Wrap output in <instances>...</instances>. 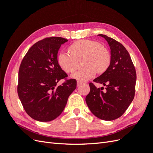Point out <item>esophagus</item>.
Instances as JSON below:
<instances>
[{
    "label": "esophagus",
    "mask_w": 153,
    "mask_h": 153,
    "mask_svg": "<svg viewBox=\"0 0 153 153\" xmlns=\"http://www.w3.org/2000/svg\"><path fill=\"white\" fill-rule=\"evenodd\" d=\"M82 82H81V81H79V80H78L77 81V86L78 87V86H80V85H81L82 84Z\"/></svg>",
    "instance_id": "1"
}]
</instances>
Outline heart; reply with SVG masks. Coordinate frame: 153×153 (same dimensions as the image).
I'll return each instance as SVG.
<instances>
[{"label":"heart","instance_id":"1","mask_svg":"<svg viewBox=\"0 0 153 153\" xmlns=\"http://www.w3.org/2000/svg\"><path fill=\"white\" fill-rule=\"evenodd\" d=\"M68 53H60L57 57L58 65L66 73H73L82 61L84 67L80 71L71 76L72 78L85 81L95 76L103 74L111 64V54L104 45L95 41L80 39L69 46Z\"/></svg>","mask_w":153,"mask_h":153}]
</instances>
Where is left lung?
<instances>
[{
	"mask_svg": "<svg viewBox=\"0 0 153 153\" xmlns=\"http://www.w3.org/2000/svg\"><path fill=\"white\" fill-rule=\"evenodd\" d=\"M98 36L104 38L110 46L111 64L107 71L93 80L106 87L97 88L91 82L85 101L96 117L112 121L121 117L132 102L137 74L130 55L124 46L107 36Z\"/></svg>",
	"mask_w": 153,
	"mask_h": 153,
	"instance_id": "1",
	"label": "left lung"
}]
</instances>
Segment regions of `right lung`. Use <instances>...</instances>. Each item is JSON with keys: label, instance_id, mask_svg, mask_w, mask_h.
Segmentation results:
<instances>
[{"label": "right lung", "instance_id": "add662e5", "mask_svg": "<svg viewBox=\"0 0 153 153\" xmlns=\"http://www.w3.org/2000/svg\"><path fill=\"white\" fill-rule=\"evenodd\" d=\"M68 39L50 37L36 43L23 59L18 72V94L27 114L36 121H51L61 114L68 99L76 87L75 79L57 63V53ZM65 80L57 86V83Z\"/></svg>", "mask_w": 153, "mask_h": 153}]
</instances>
